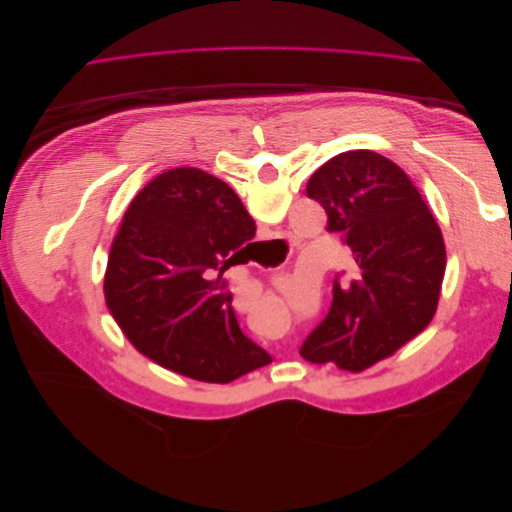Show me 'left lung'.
<instances>
[{
	"mask_svg": "<svg viewBox=\"0 0 512 512\" xmlns=\"http://www.w3.org/2000/svg\"><path fill=\"white\" fill-rule=\"evenodd\" d=\"M307 196L352 250L337 273L329 314L305 337L309 363L361 371L421 333L438 309L446 250L438 222L395 162L356 149L322 164Z\"/></svg>",
	"mask_w": 512,
	"mask_h": 512,
	"instance_id": "left-lung-1",
	"label": "left lung"
}]
</instances>
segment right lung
Returning a JSON list of instances; mask_svg holds the SVG:
<instances>
[{
	"mask_svg": "<svg viewBox=\"0 0 512 512\" xmlns=\"http://www.w3.org/2000/svg\"><path fill=\"white\" fill-rule=\"evenodd\" d=\"M256 235L235 190L198 168H170L130 203L113 239L104 297L151 361L226 384L273 359L245 337L224 271Z\"/></svg>",
	"mask_w": 512,
	"mask_h": 512,
	"instance_id": "1",
	"label": "right lung"
}]
</instances>
